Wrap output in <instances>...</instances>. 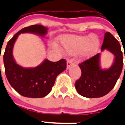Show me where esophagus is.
<instances>
[{"instance_id":"obj_1","label":"esophagus","mask_w":125,"mask_h":125,"mask_svg":"<svg viewBox=\"0 0 125 125\" xmlns=\"http://www.w3.org/2000/svg\"><path fill=\"white\" fill-rule=\"evenodd\" d=\"M74 64V61H73V59H68V61H67V68H69L70 67L72 66Z\"/></svg>"}]
</instances>
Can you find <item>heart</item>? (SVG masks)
<instances>
[{
	"label": "heart",
	"mask_w": 125,
	"mask_h": 125,
	"mask_svg": "<svg viewBox=\"0 0 125 125\" xmlns=\"http://www.w3.org/2000/svg\"><path fill=\"white\" fill-rule=\"evenodd\" d=\"M61 43L68 54L83 52L85 57H89L95 54L100 44L99 39L93 34L84 37L65 36L61 38Z\"/></svg>",
	"instance_id": "heart-1"
}]
</instances>
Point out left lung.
<instances>
[{"instance_id": "left-lung-1", "label": "left lung", "mask_w": 125, "mask_h": 125, "mask_svg": "<svg viewBox=\"0 0 125 125\" xmlns=\"http://www.w3.org/2000/svg\"><path fill=\"white\" fill-rule=\"evenodd\" d=\"M105 49L115 56L114 64L109 69L100 68V53L79 64L82 75L75 86L78 93L84 97L95 98L106 95L114 88L121 74L123 66L121 47L118 41L109 32L104 34L101 48L102 51Z\"/></svg>"}]
</instances>
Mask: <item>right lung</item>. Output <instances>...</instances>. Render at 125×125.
Returning <instances> with one entry per match:
<instances>
[{
	"mask_svg": "<svg viewBox=\"0 0 125 125\" xmlns=\"http://www.w3.org/2000/svg\"><path fill=\"white\" fill-rule=\"evenodd\" d=\"M47 30L48 28L41 25H30L21 30L7 44L3 55L5 75L11 86L24 97L40 98L46 96L54 86L57 76L66 68L64 59L56 62L45 59L35 68H25L18 65L13 58L14 44L20 34L30 32L44 37Z\"/></svg>",
	"mask_w": 125,
	"mask_h": 125,
	"instance_id": "obj_1",
	"label": "right lung"
}]
</instances>
